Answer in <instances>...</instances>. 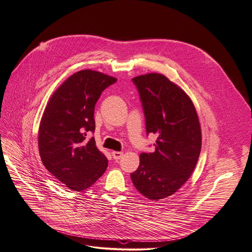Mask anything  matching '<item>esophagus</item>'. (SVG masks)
<instances>
[{
    "label": "esophagus",
    "mask_w": 252,
    "mask_h": 252,
    "mask_svg": "<svg viewBox=\"0 0 252 252\" xmlns=\"http://www.w3.org/2000/svg\"><path fill=\"white\" fill-rule=\"evenodd\" d=\"M123 153L121 152H112V157H113L114 160H119L121 159V157H123Z\"/></svg>",
    "instance_id": "1"
}]
</instances>
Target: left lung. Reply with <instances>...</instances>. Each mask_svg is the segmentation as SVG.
Listing matches in <instances>:
<instances>
[{"instance_id":"1","label":"left lung","mask_w":252,"mask_h":252,"mask_svg":"<svg viewBox=\"0 0 252 252\" xmlns=\"http://www.w3.org/2000/svg\"><path fill=\"white\" fill-rule=\"evenodd\" d=\"M145 116L146 134L157 135L155 151L142 153L131 179L143 196L168 197L187 182L201 150V129L190 97L161 73L132 79Z\"/></svg>"}]
</instances>
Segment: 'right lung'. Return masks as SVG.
Segmentation results:
<instances>
[{"instance_id": "right-lung-1", "label": "right lung", "mask_w": 252, "mask_h": 252, "mask_svg": "<svg viewBox=\"0 0 252 252\" xmlns=\"http://www.w3.org/2000/svg\"><path fill=\"white\" fill-rule=\"evenodd\" d=\"M117 80L91 69L73 73L55 91L45 107L38 131L44 167L70 190L91 187L108 166L95 145L94 107L101 92Z\"/></svg>"}]
</instances>
